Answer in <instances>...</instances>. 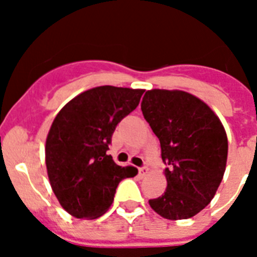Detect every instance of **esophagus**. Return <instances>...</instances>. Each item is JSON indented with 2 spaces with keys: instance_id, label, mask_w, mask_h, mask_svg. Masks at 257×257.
I'll list each match as a JSON object with an SVG mask.
<instances>
[{
  "instance_id": "esophagus-1",
  "label": "esophagus",
  "mask_w": 257,
  "mask_h": 257,
  "mask_svg": "<svg viewBox=\"0 0 257 257\" xmlns=\"http://www.w3.org/2000/svg\"><path fill=\"white\" fill-rule=\"evenodd\" d=\"M149 172V169L147 167V166H144V167H140L139 169V175L142 176V178H144V176H147Z\"/></svg>"
}]
</instances>
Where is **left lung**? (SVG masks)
<instances>
[{"mask_svg": "<svg viewBox=\"0 0 257 257\" xmlns=\"http://www.w3.org/2000/svg\"><path fill=\"white\" fill-rule=\"evenodd\" d=\"M142 112L169 165L166 192L149 205L165 219L193 217L212 201L225 172V128L207 104L180 90H149Z\"/></svg>", "mask_w": 257, "mask_h": 257, "instance_id": "1", "label": "left lung"}]
</instances>
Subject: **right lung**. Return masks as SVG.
<instances>
[{
    "label": "right lung",
    "mask_w": 257,
    "mask_h": 257,
    "mask_svg": "<svg viewBox=\"0 0 257 257\" xmlns=\"http://www.w3.org/2000/svg\"><path fill=\"white\" fill-rule=\"evenodd\" d=\"M144 90L99 86L61 108L45 147L52 192L77 219H96L108 211L119 181L138 169L118 166L106 151L122 118L139 105Z\"/></svg>",
    "instance_id": "add662e5"
}]
</instances>
